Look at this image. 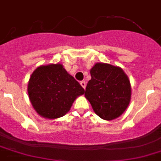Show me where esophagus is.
<instances>
[{
	"label": "esophagus",
	"instance_id": "1",
	"mask_svg": "<svg viewBox=\"0 0 161 161\" xmlns=\"http://www.w3.org/2000/svg\"><path fill=\"white\" fill-rule=\"evenodd\" d=\"M80 86H82V87L84 88V89H86V81H84V80H82V81H80Z\"/></svg>",
	"mask_w": 161,
	"mask_h": 161
}]
</instances>
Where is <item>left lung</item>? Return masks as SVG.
I'll use <instances>...</instances> for the list:
<instances>
[{"label": "left lung", "mask_w": 161, "mask_h": 161, "mask_svg": "<svg viewBox=\"0 0 161 161\" xmlns=\"http://www.w3.org/2000/svg\"><path fill=\"white\" fill-rule=\"evenodd\" d=\"M85 96L100 118L112 120L119 117L130 104V80L119 67L97 63L90 70Z\"/></svg>", "instance_id": "obj_1"}]
</instances>
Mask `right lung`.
<instances>
[{
    "label": "right lung",
    "instance_id": "obj_1",
    "mask_svg": "<svg viewBox=\"0 0 161 161\" xmlns=\"http://www.w3.org/2000/svg\"><path fill=\"white\" fill-rule=\"evenodd\" d=\"M27 93L40 116L48 119L64 116L73 102L85 93L82 86L60 64L42 65L32 72Z\"/></svg>",
    "mask_w": 161,
    "mask_h": 161
}]
</instances>
